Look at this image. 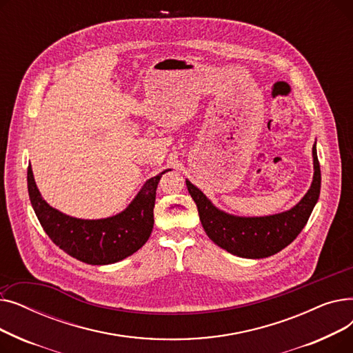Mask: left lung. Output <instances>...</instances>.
<instances>
[{"instance_id":"obj_1","label":"left lung","mask_w":353,"mask_h":353,"mask_svg":"<svg viewBox=\"0 0 353 353\" xmlns=\"http://www.w3.org/2000/svg\"><path fill=\"white\" fill-rule=\"evenodd\" d=\"M313 153V181L303 199L288 212L263 217H239L219 210L196 186L186 180V186L193 197L200 221L206 234L221 249L232 254L248 259L269 257L285 249L298 237L316 205L321 193V165L316 153Z\"/></svg>"}]
</instances>
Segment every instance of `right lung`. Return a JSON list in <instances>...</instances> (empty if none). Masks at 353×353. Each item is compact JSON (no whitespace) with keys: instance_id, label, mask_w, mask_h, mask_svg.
Masks as SVG:
<instances>
[{"instance_id":"obj_1","label":"right lung","mask_w":353,"mask_h":353,"mask_svg":"<svg viewBox=\"0 0 353 353\" xmlns=\"http://www.w3.org/2000/svg\"><path fill=\"white\" fill-rule=\"evenodd\" d=\"M148 179L128 208L107 219L84 220L52 209L41 197L28 165L27 181L32 209L44 232L67 254L88 265H110L137 252L153 230L156 189L161 174Z\"/></svg>"}]
</instances>
